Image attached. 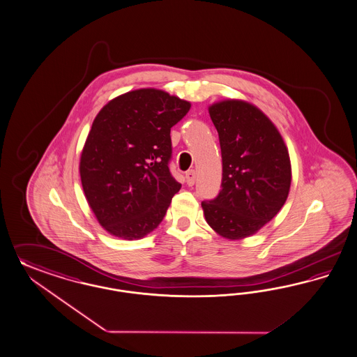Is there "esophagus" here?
<instances>
[{
	"mask_svg": "<svg viewBox=\"0 0 357 357\" xmlns=\"http://www.w3.org/2000/svg\"><path fill=\"white\" fill-rule=\"evenodd\" d=\"M185 181H187V185H195V181H197L195 170H190V172H185Z\"/></svg>",
	"mask_w": 357,
	"mask_h": 357,
	"instance_id": "1",
	"label": "esophagus"
}]
</instances>
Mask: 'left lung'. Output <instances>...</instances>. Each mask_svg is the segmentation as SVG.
<instances>
[{
	"instance_id": "left-lung-1",
	"label": "left lung",
	"mask_w": 357,
	"mask_h": 357,
	"mask_svg": "<svg viewBox=\"0 0 357 357\" xmlns=\"http://www.w3.org/2000/svg\"><path fill=\"white\" fill-rule=\"evenodd\" d=\"M208 111L222 149V190L202 207L213 231L240 240L282 208L291 185L290 157L274 123L255 105L225 100Z\"/></svg>"
}]
</instances>
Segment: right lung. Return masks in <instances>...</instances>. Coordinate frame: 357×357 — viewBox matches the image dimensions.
Segmentation results:
<instances>
[{"mask_svg": "<svg viewBox=\"0 0 357 357\" xmlns=\"http://www.w3.org/2000/svg\"><path fill=\"white\" fill-rule=\"evenodd\" d=\"M191 104L144 88L111 100L98 112L80 158L89 207L113 236L141 238L163 220L181 183L169 163L170 130Z\"/></svg>", "mask_w": 357, "mask_h": 357, "instance_id": "add662e5", "label": "right lung"}]
</instances>
